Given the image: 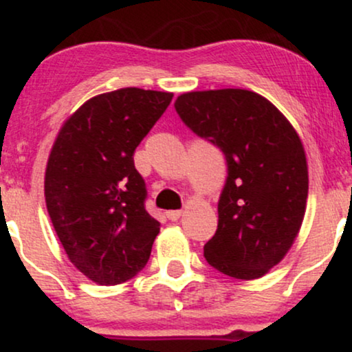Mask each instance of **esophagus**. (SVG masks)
I'll list each match as a JSON object with an SVG mask.
<instances>
[{"label": "esophagus", "mask_w": 352, "mask_h": 352, "mask_svg": "<svg viewBox=\"0 0 352 352\" xmlns=\"http://www.w3.org/2000/svg\"><path fill=\"white\" fill-rule=\"evenodd\" d=\"M182 213H184L182 210H170V212H167V218L172 221H177L182 217Z\"/></svg>", "instance_id": "esophagus-1"}]
</instances>
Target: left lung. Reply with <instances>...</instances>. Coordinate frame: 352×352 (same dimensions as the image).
Wrapping results in <instances>:
<instances>
[{
  "mask_svg": "<svg viewBox=\"0 0 352 352\" xmlns=\"http://www.w3.org/2000/svg\"><path fill=\"white\" fill-rule=\"evenodd\" d=\"M175 111L227 157L218 228L204 246L208 265L238 280L265 276L289 252L306 212L308 162L296 129L246 89L185 92Z\"/></svg>",
  "mask_w": 352,
  "mask_h": 352,
  "instance_id": "8db88e82",
  "label": "left lung"
}]
</instances>
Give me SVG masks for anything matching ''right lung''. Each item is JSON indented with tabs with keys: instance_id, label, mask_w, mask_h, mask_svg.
I'll use <instances>...</instances> for the list:
<instances>
[{
	"instance_id": "obj_1",
	"label": "right lung",
	"mask_w": 352,
	"mask_h": 352,
	"mask_svg": "<svg viewBox=\"0 0 352 352\" xmlns=\"http://www.w3.org/2000/svg\"><path fill=\"white\" fill-rule=\"evenodd\" d=\"M172 98L139 87L94 96L67 117L52 144L47 213L71 263L98 285L131 280L151 256L160 223L145 212L134 151Z\"/></svg>"
}]
</instances>
